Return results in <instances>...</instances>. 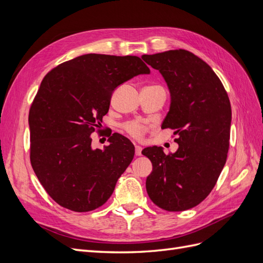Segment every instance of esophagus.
Masks as SVG:
<instances>
[{
    "label": "esophagus",
    "mask_w": 263,
    "mask_h": 263,
    "mask_svg": "<svg viewBox=\"0 0 263 263\" xmlns=\"http://www.w3.org/2000/svg\"><path fill=\"white\" fill-rule=\"evenodd\" d=\"M141 150H142V148L140 147V146H135V155L136 156H141Z\"/></svg>",
    "instance_id": "34e87169"
}]
</instances>
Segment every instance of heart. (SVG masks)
Here are the masks:
<instances>
[{"label": "heart", "mask_w": 263, "mask_h": 263, "mask_svg": "<svg viewBox=\"0 0 263 263\" xmlns=\"http://www.w3.org/2000/svg\"><path fill=\"white\" fill-rule=\"evenodd\" d=\"M125 128L132 135V136L136 137V138H141L142 136H144L145 130H146L145 126L141 125L138 122H130L125 126Z\"/></svg>", "instance_id": "b5f03b06"}]
</instances>
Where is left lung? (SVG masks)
Here are the masks:
<instances>
[{"mask_svg":"<svg viewBox=\"0 0 263 263\" xmlns=\"http://www.w3.org/2000/svg\"><path fill=\"white\" fill-rule=\"evenodd\" d=\"M163 77L170 108L162 128L174 129L179 148L165 155L162 147H147L142 155L153 163L147 193L169 212L192 209L208 196L227 159L232 107L225 87L213 69L184 49L144 54Z\"/></svg>","mask_w":263,"mask_h":263,"instance_id":"8db88e82","label":"left lung"}]
</instances>
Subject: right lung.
Segmentation results:
<instances>
[{
  "label": "right lung",
  "instance_id": "1",
  "mask_svg": "<svg viewBox=\"0 0 263 263\" xmlns=\"http://www.w3.org/2000/svg\"><path fill=\"white\" fill-rule=\"evenodd\" d=\"M149 73L136 55L87 53L44 78L29 109L30 162L46 192L62 208L90 212L114 192L135 147L115 133L108 146L94 149L91 134L107 114L116 87Z\"/></svg>",
  "mask_w": 263,
  "mask_h": 263
}]
</instances>
